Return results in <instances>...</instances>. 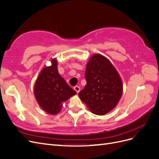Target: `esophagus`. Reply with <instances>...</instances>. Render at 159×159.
<instances>
[{
	"label": "esophagus",
	"mask_w": 159,
	"mask_h": 159,
	"mask_svg": "<svg viewBox=\"0 0 159 159\" xmlns=\"http://www.w3.org/2000/svg\"><path fill=\"white\" fill-rule=\"evenodd\" d=\"M74 90L76 91L77 93H79L80 92V88L79 87V86H75V87L74 88Z\"/></svg>",
	"instance_id": "1"
}]
</instances>
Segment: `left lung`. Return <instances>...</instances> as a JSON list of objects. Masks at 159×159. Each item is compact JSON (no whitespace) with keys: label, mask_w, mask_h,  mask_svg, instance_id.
Returning <instances> with one entry per match:
<instances>
[{"label":"left lung","mask_w":159,"mask_h":159,"mask_svg":"<svg viewBox=\"0 0 159 159\" xmlns=\"http://www.w3.org/2000/svg\"><path fill=\"white\" fill-rule=\"evenodd\" d=\"M84 89L78 95L93 113L104 115L113 109L123 93V83L118 71L106 57L95 54L86 65Z\"/></svg>","instance_id":"obj_1"}]
</instances>
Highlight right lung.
Returning <instances> with one entry per match:
<instances>
[{"instance_id":"1","label":"right lung","mask_w":159,"mask_h":159,"mask_svg":"<svg viewBox=\"0 0 159 159\" xmlns=\"http://www.w3.org/2000/svg\"><path fill=\"white\" fill-rule=\"evenodd\" d=\"M50 66L43 68L34 84V96L40 107L48 113H58L63 103L76 94L57 71V61L51 60Z\"/></svg>"}]
</instances>
